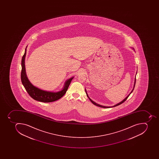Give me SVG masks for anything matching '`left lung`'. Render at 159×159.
<instances>
[{"label": "left lung", "instance_id": "left-lung-1", "mask_svg": "<svg viewBox=\"0 0 159 159\" xmlns=\"http://www.w3.org/2000/svg\"><path fill=\"white\" fill-rule=\"evenodd\" d=\"M135 84H136V76H135V82H134V88H133V89L132 90L131 92L130 93V94H129V95H128L127 96L126 98H125V99H124V100H123L122 101H121V102H119V103H117V104H115V105H114V106H112V107H104V106H102V105H100V104H98L96 103V102H94L93 101V100H91V99L90 98H89V95H88V93H86V89H85V92H86V95H87V96H88V98H89V99L90 100V101H91V102L93 103V104H94V105H96V106H98V107H102V108H111V107H117V106H118V105H120L122 103L124 102H125L126 100L129 97V95H130V94L131 93H132L133 91V90H134V88H135Z\"/></svg>", "mask_w": 159, "mask_h": 159}]
</instances>
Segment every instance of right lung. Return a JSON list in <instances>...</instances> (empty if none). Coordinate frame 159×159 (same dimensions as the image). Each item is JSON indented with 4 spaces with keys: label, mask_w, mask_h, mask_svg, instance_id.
<instances>
[{
    "label": "right lung",
    "mask_w": 159,
    "mask_h": 159,
    "mask_svg": "<svg viewBox=\"0 0 159 159\" xmlns=\"http://www.w3.org/2000/svg\"><path fill=\"white\" fill-rule=\"evenodd\" d=\"M27 47L25 49V53L22 58L21 66L22 70L21 73V80L23 85L25 88L28 93L29 94L33 99L37 101L43 102H51L56 101L62 98L68 90L69 85L74 77L69 79L66 81L64 88L62 90L58 92H51V91H45L40 89L39 88L33 85L30 83L27 76L25 70V58L26 54Z\"/></svg>",
    "instance_id": "obj_1"
}]
</instances>
